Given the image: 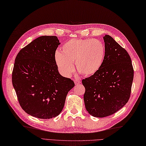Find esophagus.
<instances>
[{"label": "esophagus", "mask_w": 146, "mask_h": 146, "mask_svg": "<svg viewBox=\"0 0 146 146\" xmlns=\"http://www.w3.org/2000/svg\"><path fill=\"white\" fill-rule=\"evenodd\" d=\"M74 83H75V84H78L81 83V81H80V80H78V79H75L74 80Z\"/></svg>", "instance_id": "34e87169"}]
</instances>
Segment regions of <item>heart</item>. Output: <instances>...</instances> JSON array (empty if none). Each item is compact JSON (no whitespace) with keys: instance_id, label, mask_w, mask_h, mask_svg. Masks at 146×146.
<instances>
[{"instance_id":"heart-1","label":"heart","mask_w":146,"mask_h":146,"mask_svg":"<svg viewBox=\"0 0 146 146\" xmlns=\"http://www.w3.org/2000/svg\"><path fill=\"white\" fill-rule=\"evenodd\" d=\"M105 54L104 44L99 40L71 39L63 45L60 52L56 53L55 61L64 76L69 77L74 72V62L80 74L90 76L101 68Z\"/></svg>"}]
</instances>
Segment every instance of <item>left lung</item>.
<instances>
[{"mask_svg": "<svg viewBox=\"0 0 146 146\" xmlns=\"http://www.w3.org/2000/svg\"><path fill=\"white\" fill-rule=\"evenodd\" d=\"M103 39L106 54L101 68L82 80L85 108L90 115L98 118L113 114L127 103L133 79L128 52L109 35Z\"/></svg>", "mask_w": 146, "mask_h": 146, "instance_id": "left-lung-1", "label": "left lung"}]
</instances>
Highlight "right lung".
<instances>
[{"mask_svg":"<svg viewBox=\"0 0 146 146\" xmlns=\"http://www.w3.org/2000/svg\"><path fill=\"white\" fill-rule=\"evenodd\" d=\"M60 44L56 36L39 37L22 48L15 59L13 87L22 109L34 117L58 116L75 86L71 79L58 72L55 54Z\"/></svg>","mask_w":146,"mask_h":146,"instance_id":"right-lung-1","label":"right lung"}]
</instances>
